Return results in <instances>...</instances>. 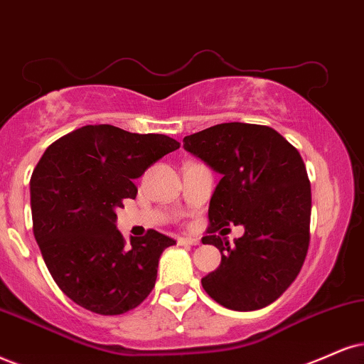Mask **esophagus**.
Instances as JSON below:
<instances>
[{
	"mask_svg": "<svg viewBox=\"0 0 364 364\" xmlns=\"http://www.w3.org/2000/svg\"><path fill=\"white\" fill-rule=\"evenodd\" d=\"M178 245L194 246V245H199V240H197V237H192V236H183V237H178Z\"/></svg>",
	"mask_w": 364,
	"mask_h": 364,
	"instance_id": "obj_1",
	"label": "esophagus"
}]
</instances>
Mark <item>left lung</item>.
Wrapping results in <instances>:
<instances>
[{
  "mask_svg": "<svg viewBox=\"0 0 364 364\" xmlns=\"http://www.w3.org/2000/svg\"><path fill=\"white\" fill-rule=\"evenodd\" d=\"M183 148L223 175L203 237L223 257L203 278L204 290L231 311L270 306L297 278L311 241V182L302 156L273 128L250 123L189 134ZM232 223H243L245 235L230 247L217 232Z\"/></svg>",
  "mask_w": 364,
  "mask_h": 364,
  "instance_id": "8db88e82",
  "label": "left lung"
}]
</instances>
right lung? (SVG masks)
<instances>
[{
	"label": "right lung",
	"instance_id": "add662e5",
	"mask_svg": "<svg viewBox=\"0 0 364 364\" xmlns=\"http://www.w3.org/2000/svg\"><path fill=\"white\" fill-rule=\"evenodd\" d=\"M181 143L113 124H87L45 150L30 178L33 235L55 284L80 307L119 316L155 287L172 237L155 230L127 245L116 210L136 197L134 178Z\"/></svg>",
	"mask_w": 364,
	"mask_h": 364
}]
</instances>
